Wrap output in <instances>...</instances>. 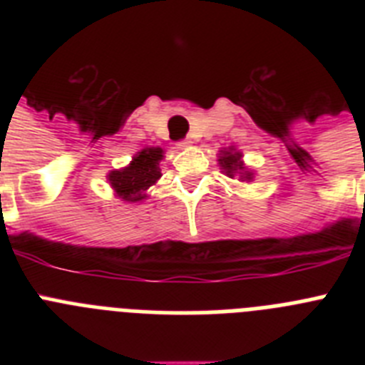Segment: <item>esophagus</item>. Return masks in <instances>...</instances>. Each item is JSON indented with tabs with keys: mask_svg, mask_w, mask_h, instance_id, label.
I'll list each match as a JSON object with an SVG mask.
<instances>
[{
	"mask_svg": "<svg viewBox=\"0 0 365 365\" xmlns=\"http://www.w3.org/2000/svg\"><path fill=\"white\" fill-rule=\"evenodd\" d=\"M192 144H193L192 138H186V140H180V143L177 144V146H179V148H190V146H192Z\"/></svg>",
	"mask_w": 365,
	"mask_h": 365,
	"instance_id": "esophagus-1",
	"label": "esophagus"
}]
</instances>
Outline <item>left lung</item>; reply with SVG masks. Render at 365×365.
I'll return each instance as SVG.
<instances>
[{
	"label": "left lung",
	"mask_w": 365,
	"mask_h": 365,
	"mask_svg": "<svg viewBox=\"0 0 365 365\" xmlns=\"http://www.w3.org/2000/svg\"><path fill=\"white\" fill-rule=\"evenodd\" d=\"M217 164L225 175L230 177V179L237 177V180H241V182H252L254 175H256L254 170L245 166L243 153H241L235 146L222 148V150L219 151Z\"/></svg>",
	"instance_id": "left-lung-1"
}]
</instances>
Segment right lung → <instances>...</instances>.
<instances>
[{"mask_svg": "<svg viewBox=\"0 0 365 365\" xmlns=\"http://www.w3.org/2000/svg\"><path fill=\"white\" fill-rule=\"evenodd\" d=\"M163 159V148L148 146L137 151L128 166L120 168V170H111L106 177H108L115 197L124 202L144 201L148 197V188L163 177L160 173V160Z\"/></svg>", "mask_w": 365, "mask_h": 365, "instance_id": "add662e5", "label": "right lung"}]
</instances>
